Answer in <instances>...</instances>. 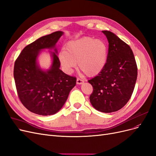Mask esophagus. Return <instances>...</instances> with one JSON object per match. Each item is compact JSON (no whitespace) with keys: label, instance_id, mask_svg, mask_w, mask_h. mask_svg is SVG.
I'll return each mask as SVG.
<instances>
[{"label":"esophagus","instance_id":"34e87169","mask_svg":"<svg viewBox=\"0 0 156 156\" xmlns=\"http://www.w3.org/2000/svg\"><path fill=\"white\" fill-rule=\"evenodd\" d=\"M83 82H84V81L83 80H81L80 78H77V80H76V83L77 84L80 85V84H82Z\"/></svg>","mask_w":156,"mask_h":156}]
</instances>
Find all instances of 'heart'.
Listing matches in <instances>:
<instances>
[{"label":"heart","instance_id":"obj_1","mask_svg":"<svg viewBox=\"0 0 156 156\" xmlns=\"http://www.w3.org/2000/svg\"><path fill=\"white\" fill-rule=\"evenodd\" d=\"M108 47L102 39L83 37L68 42L58 54L64 71L71 73L76 67L86 76H94L104 68L108 59Z\"/></svg>","mask_w":156,"mask_h":156}]
</instances>
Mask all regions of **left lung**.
Segmentation results:
<instances>
[{"mask_svg":"<svg viewBox=\"0 0 156 156\" xmlns=\"http://www.w3.org/2000/svg\"><path fill=\"white\" fill-rule=\"evenodd\" d=\"M102 32L109 43L108 59L102 71L88 80L93 87L89 99L98 111L112 113L123 108L131 98L137 67L129 45L112 32Z\"/></svg>","mask_w":156,"mask_h":156,"instance_id":"8db88e82","label":"left lung"}]
</instances>
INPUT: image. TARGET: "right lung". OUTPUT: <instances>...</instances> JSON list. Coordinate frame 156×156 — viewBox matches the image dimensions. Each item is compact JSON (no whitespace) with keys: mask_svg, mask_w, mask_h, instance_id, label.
Wrapping results in <instances>:
<instances>
[{"mask_svg":"<svg viewBox=\"0 0 156 156\" xmlns=\"http://www.w3.org/2000/svg\"><path fill=\"white\" fill-rule=\"evenodd\" d=\"M63 34L57 31L37 39L23 48L15 62L13 76L19 98L34 113L47 116L58 112L76 84V78L59 69L56 44ZM44 49L54 50L50 51L53 62L47 70L37 63L39 54Z\"/></svg>","mask_w":156,"mask_h":156,"instance_id":"right-lung-1","label":"right lung"}]
</instances>
